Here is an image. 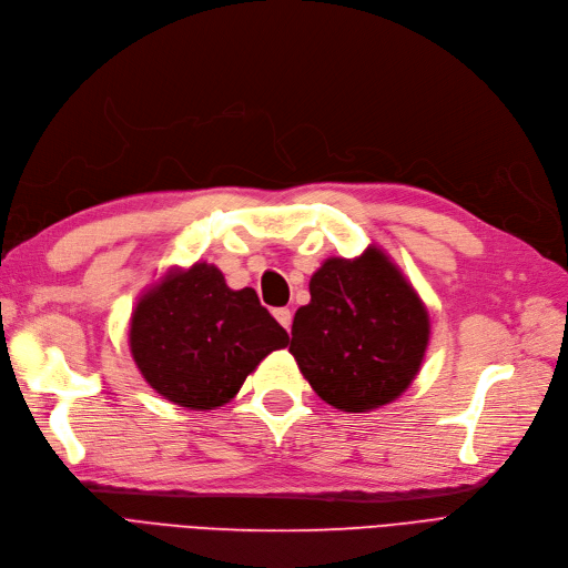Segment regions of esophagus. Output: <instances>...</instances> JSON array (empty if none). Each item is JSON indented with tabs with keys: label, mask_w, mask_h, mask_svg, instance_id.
<instances>
[{
	"label": "esophagus",
	"mask_w": 568,
	"mask_h": 568,
	"mask_svg": "<svg viewBox=\"0 0 568 568\" xmlns=\"http://www.w3.org/2000/svg\"><path fill=\"white\" fill-rule=\"evenodd\" d=\"M272 314H275V320L288 331L291 328V322H293V314H291V310H286V307H280V310H275V312H272Z\"/></svg>",
	"instance_id": "1"
}]
</instances>
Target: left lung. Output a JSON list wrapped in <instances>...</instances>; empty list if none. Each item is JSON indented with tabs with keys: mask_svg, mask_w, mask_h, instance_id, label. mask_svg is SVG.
<instances>
[{
	"mask_svg": "<svg viewBox=\"0 0 568 568\" xmlns=\"http://www.w3.org/2000/svg\"><path fill=\"white\" fill-rule=\"evenodd\" d=\"M310 296L293 316L288 352L316 396L343 413H371L410 387L428 345V312L382 248L324 261Z\"/></svg>",
	"mask_w": 568,
	"mask_h": 568,
	"instance_id": "8db88e82",
	"label": "left lung"
}]
</instances>
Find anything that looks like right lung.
<instances>
[{
  "label": "right lung",
  "mask_w": 568,
  "mask_h": 568,
  "mask_svg": "<svg viewBox=\"0 0 568 568\" xmlns=\"http://www.w3.org/2000/svg\"><path fill=\"white\" fill-rule=\"evenodd\" d=\"M288 333L254 288L233 291L210 263L174 270L138 301L130 354L163 398L189 410H214L235 398L246 375Z\"/></svg>",
  "instance_id": "right-lung-1"
}]
</instances>
